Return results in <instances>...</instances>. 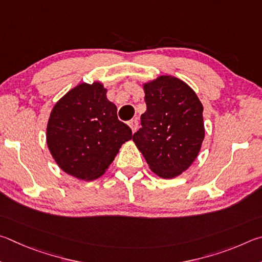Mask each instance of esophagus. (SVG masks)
I'll list each match as a JSON object with an SVG mask.
<instances>
[{
  "label": "esophagus",
  "instance_id": "1",
  "mask_svg": "<svg viewBox=\"0 0 262 262\" xmlns=\"http://www.w3.org/2000/svg\"><path fill=\"white\" fill-rule=\"evenodd\" d=\"M138 119L135 118V119H131L130 122H128V125H130L132 132H136L137 128H138Z\"/></svg>",
  "mask_w": 262,
  "mask_h": 262
}]
</instances>
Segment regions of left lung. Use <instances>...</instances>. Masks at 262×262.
Listing matches in <instances>:
<instances>
[{
	"label": "left lung",
	"mask_w": 262,
	"mask_h": 262,
	"mask_svg": "<svg viewBox=\"0 0 262 262\" xmlns=\"http://www.w3.org/2000/svg\"><path fill=\"white\" fill-rule=\"evenodd\" d=\"M146 112L132 137L150 170L173 178L189 168L201 148L204 107L184 81L161 76L144 85Z\"/></svg>",
	"instance_id": "left-lung-1"
}]
</instances>
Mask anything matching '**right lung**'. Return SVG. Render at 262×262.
Returning a JSON list of instances; mask_svg holds the SVG:
<instances>
[{
  "label": "right lung",
  "instance_id": "right-lung-1",
  "mask_svg": "<svg viewBox=\"0 0 262 262\" xmlns=\"http://www.w3.org/2000/svg\"><path fill=\"white\" fill-rule=\"evenodd\" d=\"M100 82L69 91L55 104L47 125V144L58 167L69 175L93 181L103 175L118 149L132 138L117 118V108Z\"/></svg>",
  "mask_w": 262,
  "mask_h": 262
}]
</instances>
